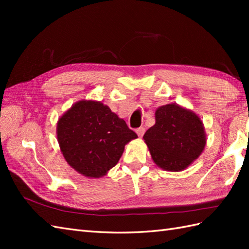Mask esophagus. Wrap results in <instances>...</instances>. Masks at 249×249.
Listing matches in <instances>:
<instances>
[{"instance_id":"obj_1","label":"esophagus","mask_w":249,"mask_h":249,"mask_svg":"<svg viewBox=\"0 0 249 249\" xmlns=\"http://www.w3.org/2000/svg\"><path fill=\"white\" fill-rule=\"evenodd\" d=\"M136 133H137V135H138L139 137H142V136L144 135V133H145V128L143 127V126H142V127H139V128L136 129Z\"/></svg>"}]
</instances>
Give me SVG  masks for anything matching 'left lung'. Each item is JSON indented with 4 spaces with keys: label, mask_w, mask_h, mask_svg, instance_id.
Segmentation results:
<instances>
[{
    "label": "left lung",
    "mask_w": 249,
    "mask_h": 249,
    "mask_svg": "<svg viewBox=\"0 0 249 249\" xmlns=\"http://www.w3.org/2000/svg\"><path fill=\"white\" fill-rule=\"evenodd\" d=\"M152 160L167 171H182L201 155L206 143L202 121L192 110L168 104L155 112V124L143 136Z\"/></svg>",
    "instance_id": "left-lung-1"
}]
</instances>
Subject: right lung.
Here are the masks:
<instances>
[{"label": "right lung", "mask_w": 249, "mask_h": 249, "mask_svg": "<svg viewBox=\"0 0 249 249\" xmlns=\"http://www.w3.org/2000/svg\"><path fill=\"white\" fill-rule=\"evenodd\" d=\"M56 136L68 165L95 178L106 176L125 145L138 137L108 106L95 100L73 104L57 121Z\"/></svg>", "instance_id": "1"}]
</instances>
